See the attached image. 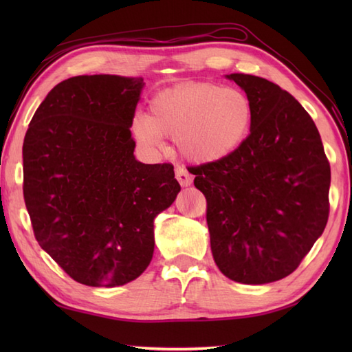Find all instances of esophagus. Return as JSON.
Instances as JSON below:
<instances>
[{"instance_id": "34e87169", "label": "esophagus", "mask_w": 352, "mask_h": 352, "mask_svg": "<svg viewBox=\"0 0 352 352\" xmlns=\"http://www.w3.org/2000/svg\"><path fill=\"white\" fill-rule=\"evenodd\" d=\"M175 178L178 180V183H180L182 186H190L193 178L192 175L189 174V170L183 168V166H177L175 168Z\"/></svg>"}]
</instances>
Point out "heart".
Returning a JSON list of instances; mask_svg holds the SVG:
<instances>
[{
	"mask_svg": "<svg viewBox=\"0 0 352 352\" xmlns=\"http://www.w3.org/2000/svg\"><path fill=\"white\" fill-rule=\"evenodd\" d=\"M252 122V102L241 89L190 81L155 94L148 116L134 118L131 130L145 145H157L159 136L175 138L186 159L213 163L245 144Z\"/></svg>",
	"mask_w": 352,
	"mask_h": 352,
	"instance_id": "1",
	"label": "heart"
}]
</instances>
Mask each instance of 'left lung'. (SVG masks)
I'll return each instance as SVG.
<instances>
[{
	"label": "left lung",
	"instance_id": "8db88e82",
	"mask_svg": "<svg viewBox=\"0 0 352 352\" xmlns=\"http://www.w3.org/2000/svg\"><path fill=\"white\" fill-rule=\"evenodd\" d=\"M250 96L248 139L219 162L189 166L207 201L214 263L230 280L265 284L290 275L324 233L331 170L307 111L272 81L227 76Z\"/></svg>",
	"mask_w": 352,
	"mask_h": 352
}]
</instances>
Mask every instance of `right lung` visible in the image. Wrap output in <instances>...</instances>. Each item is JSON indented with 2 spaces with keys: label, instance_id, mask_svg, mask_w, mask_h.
Returning <instances> with one entry per match:
<instances>
[{
  "label": "right lung",
  "instance_id": "obj_1",
  "mask_svg": "<svg viewBox=\"0 0 352 352\" xmlns=\"http://www.w3.org/2000/svg\"><path fill=\"white\" fill-rule=\"evenodd\" d=\"M142 78L78 76L58 83L28 125L24 201L37 243L72 280L115 287L154 252V218L180 192L170 163L134 159Z\"/></svg>",
  "mask_w": 352,
  "mask_h": 352
}]
</instances>
